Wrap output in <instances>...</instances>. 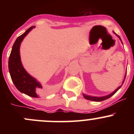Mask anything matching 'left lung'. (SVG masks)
<instances>
[{
  "instance_id": "1",
  "label": "left lung",
  "mask_w": 134,
  "mask_h": 134,
  "mask_svg": "<svg viewBox=\"0 0 134 134\" xmlns=\"http://www.w3.org/2000/svg\"><path fill=\"white\" fill-rule=\"evenodd\" d=\"M119 37V38L120 39V40H121V37H119V36H117ZM126 78V76H125ZM124 82H125V80L123 81V82H122V83H124ZM122 86H119V87H118V88L117 89V90H115V91H114V92H113L112 93H111L110 94H109V95H107V96H105V97H91V96H87V95H86V94H83V97H84L85 98H86V99L87 100H92V101H95V102H100V101H102V100H106L108 99V98H109V97H111V96H113V94H115L116 92H117V91H118L119 90L120 88H121V87Z\"/></svg>"
}]
</instances>
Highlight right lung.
Segmentation results:
<instances>
[{
  "instance_id": "add662e5",
  "label": "right lung",
  "mask_w": 134,
  "mask_h": 134,
  "mask_svg": "<svg viewBox=\"0 0 134 134\" xmlns=\"http://www.w3.org/2000/svg\"><path fill=\"white\" fill-rule=\"evenodd\" d=\"M34 28V26H33L30 27L25 33L19 36L15 40L9 55L8 68L11 78L17 90L30 97L37 98L39 95L45 94L47 91L39 82L27 73L22 65L19 54L21 41Z\"/></svg>"
}]
</instances>
